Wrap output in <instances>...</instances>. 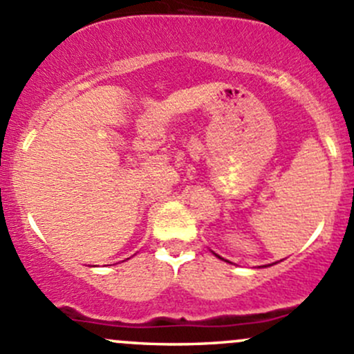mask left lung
I'll return each instance as SVG.
<instances>
[{"mask_svg": "<svg viewBox=\"0 0 354 354\" xmlns=\"http://www.w3.org/2000/svg\"><path fill=\"white\" fill-rule=\"evenodd\" d=\"M214 255H216V257H219V255H217V253H214ZM219 259H221V260H224L223 257H219ZM226 262H227V260H226ZM230 263H231V262H230Z\"/></svg>", "mask_w": 354, "mask_h": 354, "instance_id": "left-lung-1", "label": "left lung"}]
</instances>
